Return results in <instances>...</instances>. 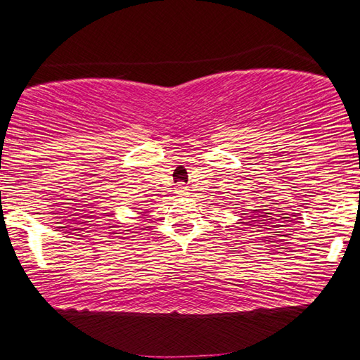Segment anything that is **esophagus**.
<instances>
[{
  "label": "esophagus",
  "instance_id": "1",
  "mask_svg": "<svg viewBox=\"0 0 360 360\" xmlns=\"http://www.w3.org/2000/svg\"><path fill=\"white\" fill-rule=\"evenodd\" d=\"M176 192H178V195H187L188 188L184 184H178L176 186Z\"/></svg>",
  "mask_w": 360,
  "mask_h": 360
}]
</instances>
